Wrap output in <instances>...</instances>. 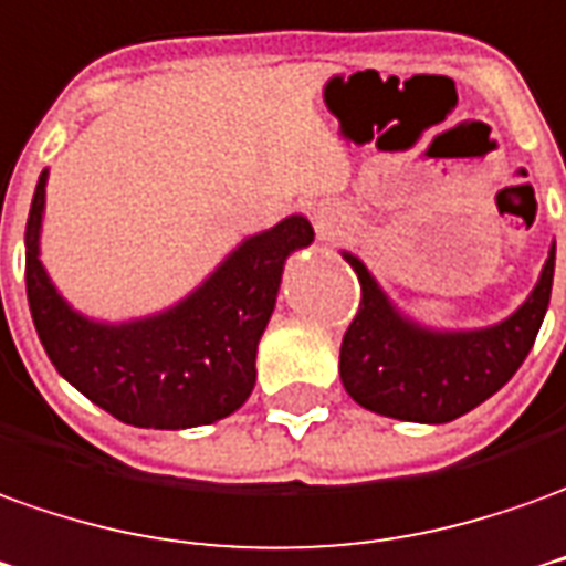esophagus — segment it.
Returning <instances> with one entry per match:
<instances>
[{"label":"esophagus","instance_id":"1","mask_svg":"<svg viewBox=\"0 0 566 566\" xmlns=\"http://www.w3.org/2000/svg\"><path fill=\"white\" fill-rule=\"evenodd\" d=\"M337 220L339 214L334 208H318V211H315V229H318L322 235H331L334 227H337Z\"/></svg>","mask_w":566,"mask_h":566}]
</instances>
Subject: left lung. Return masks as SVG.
I'll return each mask as SVG.
<instances>
[{"mask_svg": "<svg viewBox=\"0 0 566 566\" xmlns=\"http://www.w3.org/2000/svg\"><path fill=\"white\" fill-rule=\"evenodd\" d=\"M343 256L361 303L339 346V379L361 407L407 422H450L500 392L533 349L555 279L552 248L515 315L481 331H429L395 310L358 256Z\"/></svg>", "mask_w": 566, "mask_h": 566, "instance_id": "obj_1", "label": "left lung"}]
</instances>
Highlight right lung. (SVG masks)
Masks as SVG:
<instances>
[{
	"instance_id": "1",
	"label": "right lung",
	"mask_w": 566,
	"mask_h": 566,
	"mask_svg": "<svg viewBox=\"0 0 566 566\" xmlns=\"http://www.w3.org/2000/svg\"><path fill=\"white\" fill-rule=\"evenodd\" d=\"M45 184L49 171L27 217V300L57 374L140 429H192L235 413L256 382V343L275 310L284 260L315 235L310 220L294 214L244 239L168 312L104 324L70 310L39 260Z\"/></svg>"
}]
</instances>
